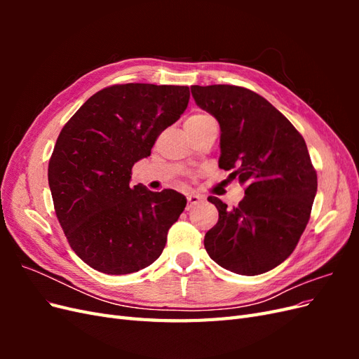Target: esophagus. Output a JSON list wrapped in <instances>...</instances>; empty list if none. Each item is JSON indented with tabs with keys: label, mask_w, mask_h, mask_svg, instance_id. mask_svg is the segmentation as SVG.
I'll list each match as a JSON object with an SVG mask.
<instances>
[{
	"label": "esophagus",
	"mask_w": 359,
	"mask_h": 359,
	"mask_svg": "<svg viewBox=\"0 0 359 359\" xmlns=\"http://www.w3.org/2000/svg\"><path fill=\"white\" fill-rule=\"evenodd\" d=\"M203 199L201 196H198V194H187V210H191L193 206H196L199 203H202Z\"/></svg>",
	"instance_id": "34e87169"
}]
</instances>
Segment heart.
<instances>
[{"label": "heart", "instance_id": "b5f03b06", "mask_svg": "<svg viewBox=\"0 0 359 359\" xmlns=\"http://www.w3.org/2000/svg\"><path fill=\"white\" fill-rule=\"evenodd\" d=\"M208 119H212V118H211L210 115H206V114H194V115H191V116L187 119L186 127L199 126V124H202V123H205V121H208Z\"/></svg>", "mask_w": 359, "mask_h": 359}]
</instances>
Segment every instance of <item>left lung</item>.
<instances>
[{"label":"left lung","mask_w":359,"mask_h":359,"mask_svg":"<svg viewBox=\"0 0 359 359\" xmlns=\"http://www.w3.org/2000/svg\"><path fill=\"white\" fill-rule=\"evenodd\" d=\"M201 109L220 124L219 166L245 186L227 210L219 198V222L205 233L206 253L235 274L257 276L292 255L310 220L318 175L306 140L262 95L235 85H191Z\"/></svg>","instance_id":"8db88e82"}]
</instances>
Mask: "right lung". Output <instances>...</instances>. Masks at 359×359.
I'll list each match as a JSON object with an SVG mask.
<instances>
[{"label":"right lung","mask_w":359,"mask_h":359,"mask_svg":"<svg viewBox=\"0 0 359 359\" xmlns=\"http://www.w3.org/2000/svg\"><path fill=\"white\" fill-rule=\"evenodd\" d=\"M189 99V86L112 85L91 95L62 127L48 180L58 222L86 265L132 274L161 255L187 201L175 190L132 187L130 178Z\"/></svg>","instance_id":"obj_1"}]
</instances>
